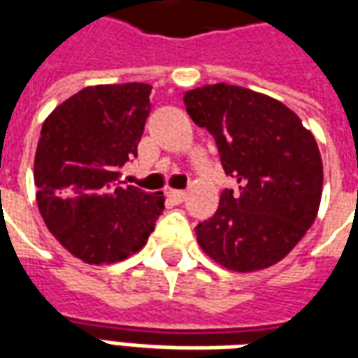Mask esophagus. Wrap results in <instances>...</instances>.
<instances>
[{
    "label": "esophagus",
    "mask_w": 358,
    "mask_h": 358,
    "mask_svg": "<svg viewBox=\"0 0 358 358\" xmlns=\"http://www.w3.org/2000/svg\"><path fill=\"white\" fill-rule=\"evenodd\" d=\"M166 197H169L174 205H180V203L186 201V192H180V189H169V192H166Z\"/></svg>",
    "instance_id": "34e87169"
}]
</instances>
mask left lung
Here are the masks:
<instances>
[{
	"label": "left lung",
	"mask_w": 358,
	"mask_h": 358,
	"mask_svg": "<svg viewBox=\"0 0 358 358\" xmlns=\"http://www.w3.org/2000/svg\"><path fill=\"white\" fill-rule=\"evenodd\" d=\"M187 115L217 141L238 189L195 226L207 255L236 272L282 261L313 226L322 197V159L313 134L284 103L253 90L210 84L184 94Z\"/></svg>",
	"instance_id": "8db88e82"
}]
</instances>
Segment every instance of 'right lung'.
Listing matches in <instances>:
<instances>
[{
	"label": "right lung",
	"instance_id": "obj_1",
	"mask_svg": "<svg viewBox=\"0 0 358 358\" xmlns=\"http://www.w3.org/2000/svg\"><path fill=\"white\" fill-rule=\"evenodd\" d=\"M151 86H88L45 118L34 159L36 201L63 248L88 264H110L148 243L164 209L163 192L120 184L138 155Z\"/></svg>",
	"mask_w": 358,
	"mask_h": 358
}]
</instances>
